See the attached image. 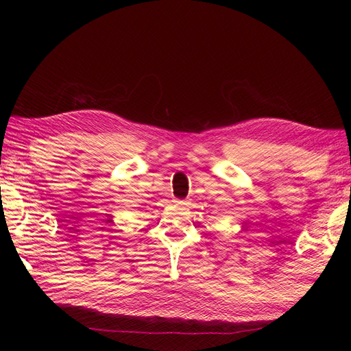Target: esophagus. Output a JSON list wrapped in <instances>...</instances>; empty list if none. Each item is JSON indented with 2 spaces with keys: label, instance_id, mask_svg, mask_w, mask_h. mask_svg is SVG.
Here are the masks:
<instances>
[{
  "label": "esophagus",
  "instance_id": "obj_1",
  "mask_svg": "<svg viewBox=\"0 0 351 351\" xmlns=\"http://www.w3.org/2000/svg\"><path fill=\"white\" fill-rule=\"evenodd\" d=\"M177 205H178V206H184V205H187V204H186L184 200H177Z\"/></svg>",
  "mask_w": 351,
  "mask_h": 351
}]
</instances>
